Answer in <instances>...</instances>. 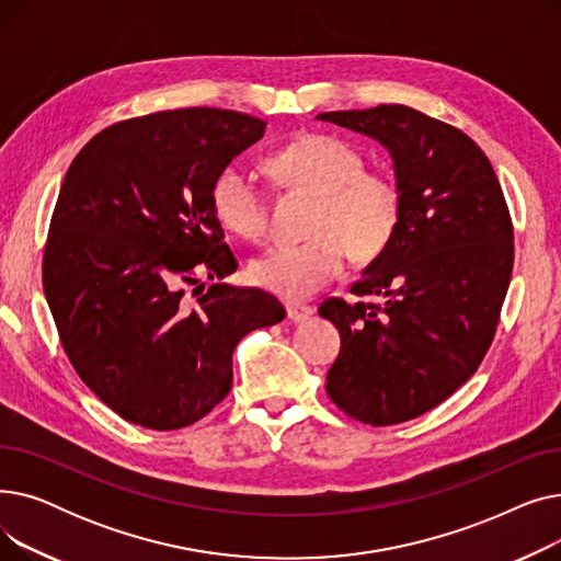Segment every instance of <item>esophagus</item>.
I'll use <instances>...</instances> for the list:
<instances>
[{"label": "esophagus", "instance_id": "34e87169", "mask_svg": "<svg viewBox=\"0 0 561 561\" xmlns=\"http://www.w3.org/2000/svg\"><path fill=\"white\" fill-rule=\"evenodd\" d=\"M286 313H288V318L293 322H302V320H307L313 313V309L309 305H302V302H288L286 305Z\"/></svg>", "mask_w": 561, "mask_h": 561}]
</instances>
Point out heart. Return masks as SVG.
Listing matches in <instances>:
<instances>
[{
    "label": "heart",
    "mask_w": 561,
    "mask_h": 561,
    "mask_svg": "<svg viewBox=\"0 0 561 561\" xmlns=\"http://www.w3.org/2000/svg\"><path fill=\"white\" fill-rule=\"evenodd\" d=\"M271 165L286 188L316 197L313 239L256 256L250 275L259 286L288 300L309 298L341 277L350 252L370 261L391 245L402 220V188L391 170L364 168L355 147L325 134L293 140ZM211 206L218 222L241 239L259 241L268 231V202L241 165H227L216 176Z\"/></svg>",
    "instance_id": "heart-1"
}]
</instances>
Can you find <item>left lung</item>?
Masks as SVG:
<instances>
[{
	"label": "left lung",
	"instance_id": "obj_1",
	"mask_svg": "<svg viewBox=\"0 0 561 561\" xmlns=\"http://www.w3.org/2000/svg\"><path fill=\"white\" fill-rule=\"evenodd\" d=\"M318 121L387 147L402 220L350 293L318 313L341 334L328 396L350 419L385 427L419 419L478 370L493 341L512 265L514 227L486 154L463 131L402 104L330 111Z\"/></svg>",
	"mask_w": 561,
	"mask_h": 561
}]
</instances>
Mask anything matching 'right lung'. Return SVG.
I'll return each mask as SVG.
<instances>
[{"mask_svg":"<svg viewBox=\"0 0 561 561\" xmlns=\"http://www.w3.org/2000/svg\"><path fill=\"white\" fill-rule=\"evenodd\" d=\"M265 131L259 117L176 108L115 123L83 145L58 193L43 286L83 385L125 421L182 430L231 389V355L284 320L271 293L204 284L233 252L214 214L216 176Z\"/></svg>","mask_w":561,"mask_h":561,"instance_id":"right-lung-1","label":"right lung"}]
</instances>
